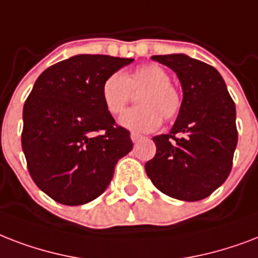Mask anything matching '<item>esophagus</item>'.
Listing matches in <instances>:
<instances>
[{
    "label": "esophagus",
    "instance_id": "obj_1",
    "mask_svg": "<svg viewBox=\"0 0 258 258\" xmlns=\"http://www.w3.org/2000/svg\"><path fill=\"white\" fill-rule=\"evenodd\" d=\"M131 139L133 143H137V141H140V140L143 139V136L139 135V133H131Z\"/></svg>",
    "mask_w": 258,
    "mask_h": 258
}]
</instances>
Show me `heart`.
<instances>
[{
  "instance_id": "1",
  "label": "heart",
  "mask_w": 258,
  "mask_h": 258,
  "mask_svg": "<svg viewBox=\"0 0 258 258\" xmlns=\"http://www.w3.org/2000/svg\"><path fill=\"white\" fill-rule=\"evenodd\" d=\"M140 93V106L125 111L119 122L135 132L156 131L163 122L172 121L183 107L180 90L171 83V75L164 67L155 63L139 66L131 74L113 73L102 85V101L110 114H121L133 98Z\"/></svg>"
}]
</instances>
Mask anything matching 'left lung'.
Instances as JSON below:
<instances>
[{"label": "left lung", "mask_w": 258, "mask_h": 258, "mask_svg": "<svg viewBox=\"0 0 258 258\" xmlns=\"http://www.w3.org/2000/svg\"><path fill=\"white\" fill-rule=\"evenodd\" d=\"M152 59L176 73L183 107L168 135L153 137L156 155L145 171L165 195L201 201L226 180L233 167L238 140L234 101L213 66L183 53Z\"/></svg>", "instance_id": "left-lung-1"}]
</instances>
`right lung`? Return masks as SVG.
<instances>
[{"mask_svg": "<svg viewBox=\"0 0 258 258\" xmlns=\"http://www.w3.org/2000/svg\"><path fill=\"white\" fill-rule=\"evenodd\" d=\"M132 61L77 55L37 78L24 105L21 145L29 175L53 201L67 206L94 201L107 188L117 161L132 151L131 133L102 101L105 79Z\"/></svg>", "mask_w": 258, "mask_h": 258, "instance_id": "right-lung-1", "label": "right lung"}]
</instances>
